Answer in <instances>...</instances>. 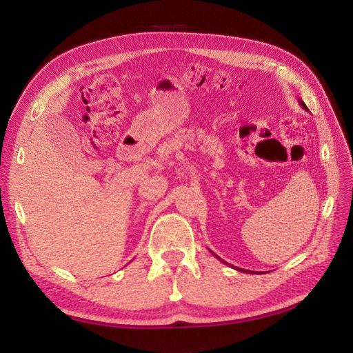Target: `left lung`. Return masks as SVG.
Returning a JSON list of instances; mask_svg holds the SVG:
<instances>
[{
  "label": "left lung",
  "mask_w": 353,
  "mask_h": 353,
  "mask_svg": "<svg viewBox=\"0 0 353 353\" xmlns=\"http://www.w3.org/2000/svg\"><path fill=\"white\" fill-rule=\"evenodd\" d=\"M299 103H301V106H302V108H303L305 110H308V112H310V109H308V108H306V104H305V103H303L302 100H299ZM211 253L214 254V256H215V258H219V256H216V254H215V253H214L212 250H211ZM219 259H220V258H219ZM220 261L223 262V264H228V262H224L223 259H220ZM236 270H238V272H244V273H253V272H245V270H243V268H236Z\"/></svg>",
  "instance_id": "8db88e82"
}]
</instances>
